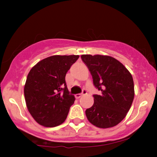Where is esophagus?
I'll use <instances>...</instances> for the list:
<instances>
[{"label": "esophagus", "instance_id": "obj_1", "mask_svg": "<svg viewBox=\"0 0 157 157\" xmlns=\"http://www.w3.org/2000/svg\"><path fill=\"white\" fill-rule=\"evenodd\" d=\"M86 91H85V90H83V91H82V94H77L75 95V97H76L77 99L80 98V97H82V95L84 94H86Z\"/></svg>", "mask_w": 157, "mask_h": 157}]
</instances>
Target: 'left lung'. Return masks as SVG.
I'll list each match as a JSON object with an SVG mask.
<instances>
[{"instance_id": "8db88e82", "label": "left lung", "mask_w": 157, "mask_h": 157, "mask_svg": "<svg viewBox=\"0 0 157 157\" xmlns=\"http://www.w3.org/2000/svg\"><path fill=\"white\" fill-rule=\"evenodd\" d=\"M93 83L101 95L94 94V104L86 111L89 121L100 128L117 125L125 117L134 97L132 75L120 61L107 55H82Z\"/></svg>"}]
</instances>
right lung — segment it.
I'll list each match as a JSON object with an SVG mask.
<instances>
[{
    "mask_svg": "<svg viewBox=\"0 0 157 157\" xmlns=\"http://www.w3.org/2000/svg\"><path fill=\"white\" fill-rule=\"evenodd\" d=\"M79 55H53L37 63L30 70L24 96L30 114L40 125L55 127L66 120L75 98L66 83L67 71Z\"/></svg>",
    "mask_w": 157,
    "mask_h": 157,
    "instance_id": "add662e5",
    "label": "right lung"
}]
</instances>
